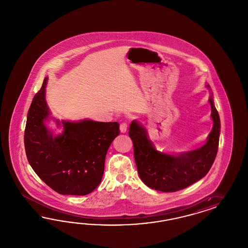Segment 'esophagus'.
<instances>
[{
	"mask_svg": "<svg viewBox=\"0 0 248 248\" xmlns=\"http://www.w3.org/2000/svg\"><path fill=\"white\" fill-rule=\"evenodd\" d=\"M127 123L126 122H123L120 124V130L122 133H125L127 131Z\"/></svg>",
	"mask_w": 248,
	"mask_h": 248,
	"instance_id": "esophagus-1",
	"label": "esophagus"
}]
</instances>
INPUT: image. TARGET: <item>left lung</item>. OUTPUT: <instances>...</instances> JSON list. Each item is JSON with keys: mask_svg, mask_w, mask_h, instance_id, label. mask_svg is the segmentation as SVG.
<instances>
[{"mask_svg": "<svg viewBox=\"0 0 248 248\" xmlns=\"http://www.w3.org/2000/svg\"><path fill=\"white\" fill-rule=\"evenodd\" d=\"M209 103L214 126L207 142L199 149L178 155L156 150L146 130L136 121L132 122L128 134L134 143L135 164L140 178L148 187L165 193L176 192L202 179L209 172L217 154L220 135L219 114L212 96Z\"/></svg>", "mask_w": 248, "mask_h": 248, "instance_id": "8db88e82", "label": "left lung"}]
</instances>
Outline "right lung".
<instances>
[{
	"label": "right lung",
	"instance_id": "right-lung-1",
	"mask_svg": "<svg viewBox=\"0 0 248 248\" xmlns=\"http://www.w3.org/2000/svg\"><path fill=\"white\" fill-rule=\"evenodd\" d=\"M46 81L47 78L27 114L24 147L28 162L38 176L58 194L88 195L101 183L106 153L120 134L119 124L62 121V135L53 137L44 124L49 115L45 98Z\"/></svg>",
	"mask_w": 248,
	"mask_h": 248
}]
</instances>
